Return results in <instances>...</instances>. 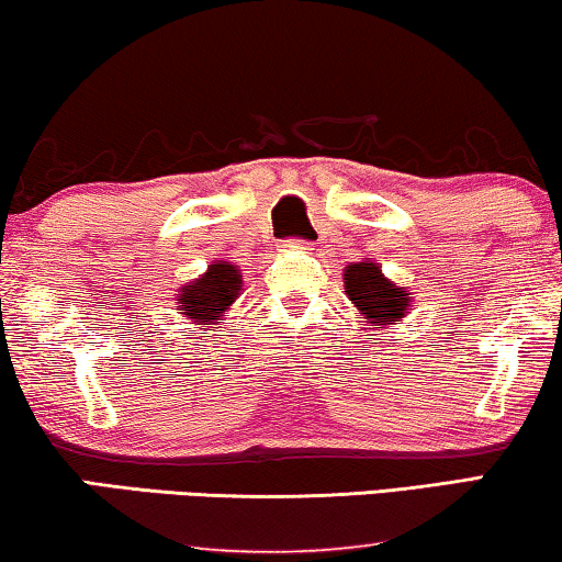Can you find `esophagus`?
I'll use <instances>...</instances> for the list:
<instances>
[{
	"label": "esophagus",
	"instance_id": "obj_1",
	"mask_svg": "<svg viewBox=\"0 0 562 562\" xmlns=\"http://www.w3.org/2000/svg\"><path fill=\"white\" fill-rule=\"evenodd\" d=\"M290 246H308V240H290Z\"/></svg>",
	"mask_w": 562,
	"mask_h": 562
}]
</instances>
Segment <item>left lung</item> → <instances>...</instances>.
<instances>
[{
	"instance_id": "left-lung-1",
	"label": "left lung",
	"mask_w": 562,
	"mask_h": 562,
	"mask_svg": "<svg viewBox=\"0 0 562 562\" xmlns=\"http://www.w3.org/2000/svg\"><path fill=\"white\" fill-rule=\"evenodd\" d=\"M345 293L350 295L355 308L366 318H371V326L381 329V324L400 322L409 314V293L394 282H389L375 265H350L345 269Z\"/></svg>"
}]
</instances>
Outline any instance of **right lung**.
<instances>
[{"label":"right lung","instance_id":"obj_1","mask_svg":"<svg viewBox=\"0 0 562 562\" xmlns=\"http://www.w3.org/2000/svg\"><path fill=\"white\" fill-rule=\"evenodd\" d=\"M238 293L240 272L228 261H223V265L217 261L196 282H189L181 290L179 311L189 318H196V322H215L220 314L228 311V305L236 301Z\"/></svg>","mask_w":562,"mask_h":562}]
</instances>
